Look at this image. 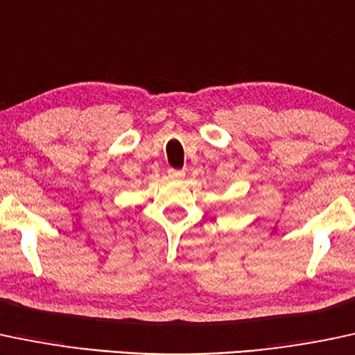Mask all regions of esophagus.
<instances>
[{
  "mask_svg": "<svg viewBox=\"0 0 355 355\" xmlns=\"http://www.w3.org/2000/svg\"><path fill=\"white\" fill-rule=\"evenodd\" d=\"M167 176H169L171 179H182V178H184V171L169 169V171H167Z\"/></svg>",
  "mask_w": 355,
  "mask_h": 355,
  "instance_id": "esophagus-1",
  "label": "esophagus"
}]
</instances>
